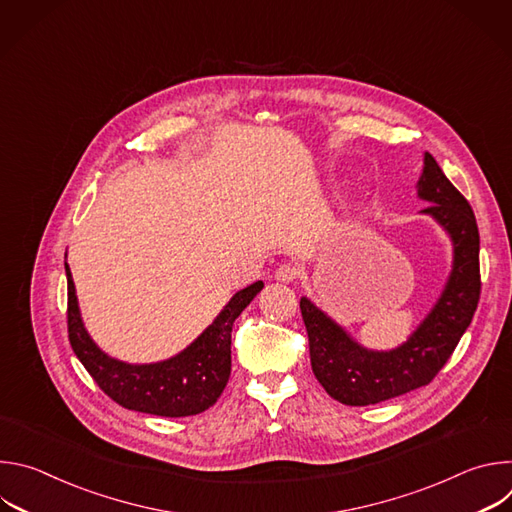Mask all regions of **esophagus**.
<instances>
[{
  "label": "esophagus",
  "instance_id": "obj_1",
  "mask_svg": "<svg viewBox=\"0 0 512 512\" xmlns=\"http://www.w3.org/2000/svg\"><path fill=\"white\" fill-rule=\"evenodd\" d=\"M300 269L294 263H283L275 269V279L281 283H291L294 279H298Z\"/></svg>",
  "mask_w": 512,
  "mask_h": 512
}]
</instances>
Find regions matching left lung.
Masks as SVG:
<instances>
[{"mask_svg":"<svg viewBox=\"0 0 512 512\" xmlns=\"http://www.w3.org/2000/svg\"><path fill=\"white\" fill-rule=\"evenodd\" d=\"M417 196L429 202L421 214L431 216L448 233L454 259L440 298L403 344L391 350L364 348L310 298L300 300L312 371L326 393L344 405H375L429 385L476 312L480 298L476 216L427 152Z\"/></svg>","mask_w":512,"mask_h":512,"instance_id":"1","label":"left lung"}]
</instances>
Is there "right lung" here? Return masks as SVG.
Returning <instances> with one entry per match:
<instances>
[{
	"label": "right lung",
	"mask_w": 512,
	"mask_h": 512,
	"mask_svg": "<svg viewBox=\"0 0 512 512\" xmlns=\"http://www.w3.org/2000/svg\"><path fill=\"white\" fill-rule=\"evenodd\" d=\"M68 281V338L95 383L125 409L160 417H188L206 411L225 391L231 377V330L239 314L263 289L255 281L229 300L212 324L178 354L148 364H131L103 352L81 318L75 281Z\"/></svg>",
	"instance_id": "add662e5"
}]
</instances>
